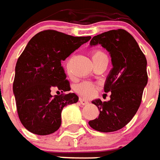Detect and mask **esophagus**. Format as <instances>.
<instances>
[{
  "label": "esophagus",
  "mask_w": 160,
  "mask_h": 160,
  "mask_svg": "<svg viewBox=\"0 0 160 160\" xmlns=\"http://www.w3.org/2000/svg\"><path fill=\"white\" fill-rule=\"evenodd\" d=\"M79 101H80V102L81 104H82V105H86V104L89 103V102L86 101V99H84V98H80V99H79Z\"/></svg>",
  "instance_id": "obj_1"
}]
</instances>
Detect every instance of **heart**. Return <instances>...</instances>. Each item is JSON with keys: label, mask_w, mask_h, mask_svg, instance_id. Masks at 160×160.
<instances>
[{"label": "heart", "mask_w": 160, "mask_h": 160, "mask_svg": "<svg viewBox=\"0 0 160 160\" xmlns=\"http://www.w3.org/2000/svg\"><path fill=\"white\" fill-rule=\"evenodd\" d=\"M103 56H106L105 53L100 50H95L92 52V59L93 60ZM75 90L79 94L84 96V97H92L95 92L96 86L89 82H82L76 86Z\"/></svg>", "instance_id": "heart-1"}]
</instances>
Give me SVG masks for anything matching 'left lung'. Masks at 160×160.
<instances>
[{
    "instance_id": "left-lung-1",
    "label": "left lung",
    "mask_w": 160,
    "mask_h": 160,
    "mask_svg": "<svg viewBox=\"0 0 160 160\" xmlns=\"http://www.w3.org/2000/svg\"><path fill=\"white\" fill-rule=\"evenodd\" d=\"M101 45L109 52L113 68L103 91L111 92L110 100L92 102L100 110L98 118L90 120L92 129L101 132L120 130L134 117L140 107L148 84L147 59L133 36L125 29L104 32L92 38L90 47Z\"/></svg>"
}]
</instances>
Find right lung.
Masks as SVG:
<instances>
[{"instance_id": "obj_1", "label": "right lung", "mask_w": 160, "mask_h": 160, "mask_svg": "<svg viewBox=\"0 0 160 160\" xmlns=\"http://www.w3.org/2000/svg\"><path fill=\"white\" fill-rule=\"evenodd\" d=\"M91 38L44 30L28 42L16 63L12 86L18 114L28 131L40 136L55 132L63 107L78 102L74 93L53 97L51 92L70 91L61 62Z\"/></svg>"}]
</instances>
